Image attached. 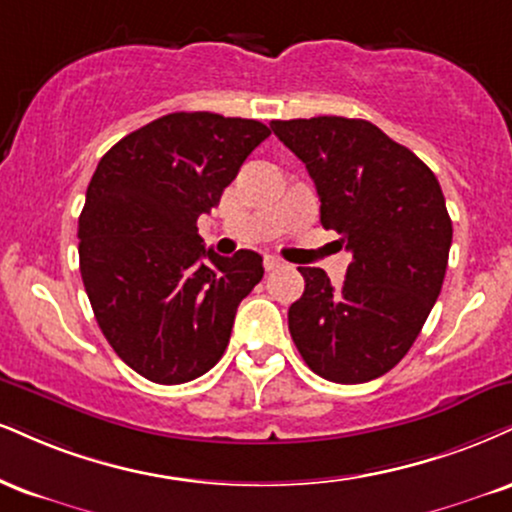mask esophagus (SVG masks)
I'll return each mask as SVG.
<instances>
[{
  "label": "esophagus",
  "mask_w": 512,
  "mask_h": 512,
  "mask_svg": "<svg viewBox=\"0 0 512 512\" xmlns=\"http://www.w3.org/2000/svg\"><path fill=\"white\" fill-rule=\"evenodd\" d=\"M279 267H283V260H279V257H272V255L264 257V269H267V272H274V269Z\"/></svg>",
  "instance_id": "1"
}]
</instances>
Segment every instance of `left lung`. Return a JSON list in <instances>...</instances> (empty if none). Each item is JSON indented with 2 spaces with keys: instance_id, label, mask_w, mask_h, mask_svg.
I'll use <instances>...</instances> for the list:
<instances>
[{
  "instance_id": "8db88e82",
  "label": "left lung",
  "mask_w": 512,
  "mask_h": 512,
  "mask_svg": "<svg viewBox=\"0 0 512 512\" xmlns=\"http://www.w3.org/2000/svg\"><path fill=\"white\" fill-rule=\"evenodd\" d=\"M315 181L324 229L353 255L343 286L300 267L288 310L295 348L319 377L365 384L403 360L439 298L453 224L427 164L362 119L272 121Z\"/></svg>"
}]
</instances>
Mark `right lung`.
<instances>
[{
    "instance_id": "add662e5",
    "label": "right lung",
    "mask_w": 512,
    "mask_h": 512,
    "mask_svg": "<svg viewBox=\"0 0 512 512\" xmlns=\"http://www.w3.org/2000/svg\"><path fill=\"white\" fill-rule=\"evenodd\" d=\"M269 135L255 119L176 112L128 133L97 164L78 219L80 276L104 338L140 377L186 384L229 346L262 257L205 248L197 217Z\"/></svg>"
}]
</instances>
